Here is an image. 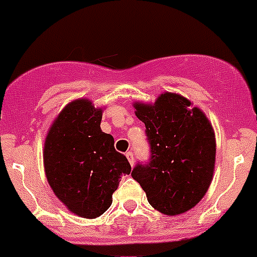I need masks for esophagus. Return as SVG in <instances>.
Wrapping results in <instances>:
<instances>
[{
    "instance_id": "obj_1",
    "label": "esophagus",
    "mask_w": 257,
    "mask_h": 257,
    "mask_svg": "<svg viewBox=\"0 0 257 257\" xmlns=\"http://www.w3.org/2000/svg\"><path fill=\"white\" fill-rule=\"evenodd\" d=\"M126 157H127V159H128V162H130V164H131V167L134 166V154H133V152H127L126 153Z\"/></svg>"
}]
</instances>
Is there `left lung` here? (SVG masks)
<instances>
[{"instance_id":"8db88e82","label":"left lung","mask_w":257,"mask_h":257,"mask_svg":"<svg viewBox=\"0 0 257 257\" xmlns=\"http://www.w3.org/2000/svg\"><path fill=\"white\" fill-rule=\"evenodd\" d=\"M147 127L150 159L134 168L150 205L167 215L194 208L213 180L215 135L205 113L185 96L164 93L154 104L134 103Z\"/></svg>"}]
</instances>
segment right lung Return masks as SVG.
Instances as JSON below:
<instances>
[{
	"label": "right lung",
	"instance_id": "1",
	"mask_svg": "<svg viewBox=\"0 0 257 257\" xmlns=\"http://www.w3.org/2000/svg\"><path fill=\"white\" fill-rule=\"evenodd\" d=\"M102 114L89 99L74 100L61 110L44 141L49 186L71 213L88 219L109 208L121 176L131 173L113 136L100 130Z\"/></svg>",
	"mask_w": 257,
	"mask_h": 257
}]
</instances>
